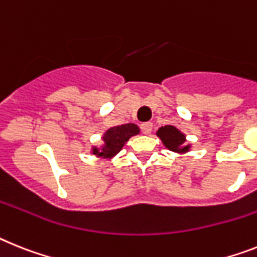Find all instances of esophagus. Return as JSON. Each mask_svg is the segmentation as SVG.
Returning <instances> with one entry per match:
<instances>
[{"instance_id": "1", "label": "esophagus", "mask_w": 257, "mask_h": 257, "mask_svg": "<svg viewBox=\"0 0 257 257\" xmlns=\"http://www.w3.org/2000/svg\"><path fill=\"white\" fill-rule=\"evenodd\" d=\"M153 129V122L148 121V122H142L141 124V131L144 135H150L152 133Z\"/></svg>"}]
</instances>
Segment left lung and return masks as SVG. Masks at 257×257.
Instances as JSON below:
<instances>
[{"instance_id":"left-lung-1","label":"left lung","mask_w":257,"mask_h":257,"mask_svg":"<svg viewBox=\"0 0 257 257\" xmlns=\"http://www.w3.org/2000/svg\"><path fill=\"white\" fill-rule=\"evenodd\" d=\"M157 136L162 140L163 145L171 152L187 153L189 150V145H184L185 136L172 125H166L159 128Z\"/></svg>"}]
</instances>
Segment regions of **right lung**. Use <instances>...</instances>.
<instances>
[{
  "mask_svg": "<svg viewBox=\"0 0 257 257\" xmlns=\"http://www.w3.org/2000/svg\"><path fill=\"white\" fill-rule=\"evenodd\" d=\"M140 129L136 124H124L117 125L113 128H109L103 136V146L102 149L94 148L92 149V154L102 157V158H112L113 155L117 154L122 149L124 144L128 141L132 136L139 135Z\"/></svg>",
  "mask_w": 257,
  "mask_h": 257,
  "instance_id": "right-lung-1",
  "label": "right lung"
}]
</instances>
